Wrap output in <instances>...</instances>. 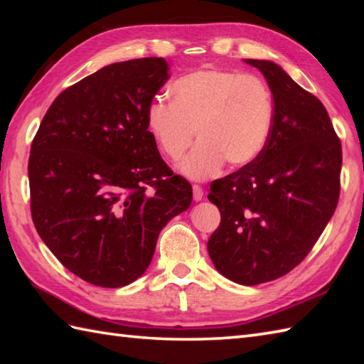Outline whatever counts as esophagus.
Listing matches in <instances>:
<instances>
[{"label":"esophagus","mask_w":364,"mask_h":364,"mask_svg":"<svg viewBox=\"0 0 364 364\" xmlns=\"http://www.w3.org/2000/svg\"><path fill=\"white\" fill-rule=\"evenodd\" d=\"M192 194H194L196 202H200V200L203 198V189H202V186H198V184H194V186H192Z\"/></svg>","instance_id":"34e87169"}]
</instances>
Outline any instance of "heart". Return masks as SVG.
I'll list each match as a JSON object with an SVG mask.
<instances>
[{
	"label": "heart",
	"instance_id": "b5f03b06",
	"mask_svg": "<svg viewBox=\"0 0 364 364\" xmlns=\"http://www.w3.org/2000/svg\"><path fill=\"white\" fill-rule=\"evenodd\" d=\"M172 103L153 100L146 125L159 150L178 161L192 180L214 176L223 164L242 168L253 164L272 134L275 106L264 80L228 68L206 67L176 78L168 86Z\"/></svg>",
	"mask_w": 364,
	"mask_h": 364
}]
</instances>
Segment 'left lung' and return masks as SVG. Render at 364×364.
Instances as JSON below:
<instances>
[{
    "instance_id": "obj_1",
    "label": "left lung",
    "mask_w": 364,
    "mask_h": 364,
    "mask_svg": "<svg viewBox=\"0 0 364 364\" xmlns=\"http://www.w3.org/2000/svg\"><path fill=\"white\" fill-rule=\"evenodd\" d=\"M264 75L275 117L253 164L210 186L220 223L208 241L215 269L253 286L286 275L311 252L341 189V141L318 97L270 60L245 59Z\"/></svg>"
}]
</instances>
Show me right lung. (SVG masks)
I'll use <instances>...</instances> for the list:
<instances>
[{
  "instance_id": "add662e5",
  "label": "right lung",
  "mask_w": 364,
  "mask_h": 364,
  "mask_svg": "<svg viewBox=\"0 0 364 364\" xmlns=\"http://www.w3.org/2000/svg\"><path fill=\"white\" fill-rule=\"evenodd\" d=\"M167 72L164 58L106 65L60 92L33 139L34 227L54 257L90 284L137 280L159 231L191 206V183L161 158L146 125Z\"/></svg>"
}]
</instances>
